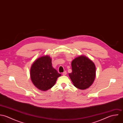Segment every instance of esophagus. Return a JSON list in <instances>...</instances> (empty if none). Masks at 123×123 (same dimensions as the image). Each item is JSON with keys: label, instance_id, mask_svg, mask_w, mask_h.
I'll use <instances>...</instances> for the list:
<instances>
[{"label": "esophagus", "instance_id": "1", "mask_svg": "<svg viewBox=\"0 0 123 123\" xmlns=\"http://www.w3.org/2000/svg\"><path fill=\"white\" fill-rule=\"evenodd\" d=\"M66 74H67V72H66V71H64V72L62 73V75H66Z\"/></svg>", "mask_w": 123, "mask_h": 123}]
</instances>
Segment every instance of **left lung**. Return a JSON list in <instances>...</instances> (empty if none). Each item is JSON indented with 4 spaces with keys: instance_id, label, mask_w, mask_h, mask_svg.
<instances>
[{
    "instance_id": "obj_1",
    "label": "left lung",
    "mask_w": 123,
    "mask_h": 123,
    "mask_svg": "<svg viewBox=\"0 0 123 123\" xmlns=\"http://www.w3.org/2000/svg\"><path fill=\"white\" fill-rule=\"evenodd\" d=\"M72 72L69 75L74 86L81 90L89 88L95 77L94 63L86 57L81 56L72 61Z\"/></svg>"
}]
</instances>
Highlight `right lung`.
Returning <instances> with one entry per match:
<instances>
[{
  "label": "right lung",
  "instance_id": "right-lung-1",
  "mask_svg": "<svg viewBox=\"0 0 123 123\" xmlns=\"http://www.w3.org/2000/svg\"><path fill=\"white\" fill-rule=\"evenodd\" d=\"M61 75L52 67L51 59L45 56L39 58L33 63L31 69V77L34 85L42 91H47L55 84Z\"/></svg>",
  "mask_w": 123,
  "mask_h": 123
}]
</instances>
